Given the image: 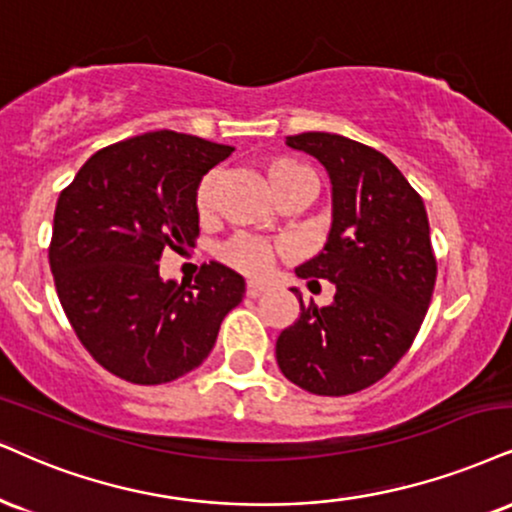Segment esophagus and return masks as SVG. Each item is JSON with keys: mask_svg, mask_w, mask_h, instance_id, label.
I'll list each match as a JSON object with an SVG mask.
<instances>
[{"mask_svg": "<svg viewBox=\"0 0 512 512\" xmlns=\"http://www.w3.org/2000/svg\"><path fill=\"white\" fill-rule=\"evenodd\" d=\"M268 292L266 285H261V282H249L246 285V296H251V299H258V296H263Z\"/></svg>", "mask_w": 512, "mask_h": 512, "instance_id": "esophagus-1", "label": "esophagus"}]
</instances>
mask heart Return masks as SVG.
<instances>
[{"label":"heart","mask_w":512,"mask_h":512,"mask_svg":"<svg viewBox=\"0 0 512 512\" xmlns=\"http://www.w3.org/2000/svg\"><path fill=\"white\" fill-rule=\"evenodd\" d=\"M263 175H266L268 187L273 189L277 201L285 197H311L313 194V175L308 173L304 163L289 156H275L263 163ZM216 173H208L199 180L194 189V211L199 218H211L216 208ZM282 254V246L268 239L254 235H237L220 249V258L230 268L244 275H263L273 266L275 256Z\"/></svg>","instance_id":"1"}]
</instances>
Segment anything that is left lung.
Here are the masks:
<instances>
[{"instance_id": "8db88e82", "label": "left lung", "mask_w": 512, "mask_h": 512, "mask_svg": "<svg viewBox=\"0 0 512 512\" xmlns=\"http://www.w3.org/2000/svg\"><path fill=\"white\" fill-rule=\"evenodd\" d=\"M327 168L332 230L296 275L337 292L330 306L304 304L280 332L277 365L296 387L346 396L380 382L413 344L430 308L437 258L422 197L377 149L330 132L287 137Z\"/></svg>"}]
</instances>
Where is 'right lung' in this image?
<instances>
[{
  "mask_svg": "<svg viewBox=\"0 0 512 512\" xmlns=\"http://www.w3.org/2000/svg\"><path fill=\"white\" fill-rule=\"evenodd\" d=\"M232 147L156 130L99 149L59 194L49 266L68 323L90 356L132 384L199 368L244 277L204 263L192 285L163 282V249L197 244L194 189Z\"/></svg>",
  "mask_w": 512,
  "mask_h": 512,
  "instance_id": "right-lung-1",
  "label": "right lung"
}]
</instances>
